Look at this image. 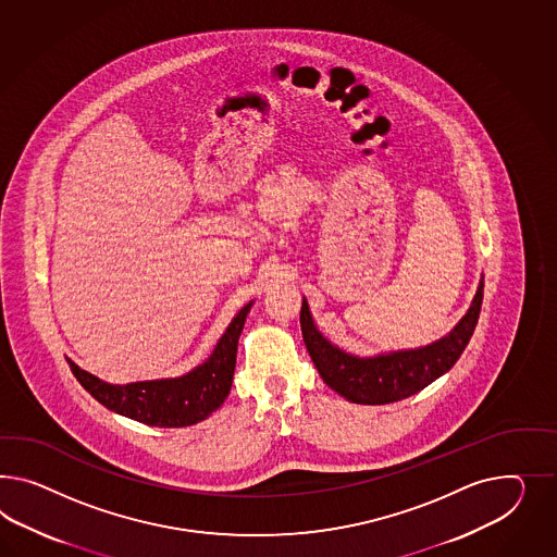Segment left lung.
<instances>
[{
    "label": "left lung",
    "instance_id": "left-lung-1",
    "mask_svg": "<svg viewBox=\"0 0 557 557\" xmlns=\"http://www.w3.org/2000/svg\"><path fill=\"white\" fill-rule=\"evenodd\" d=\"M482 289L484 284L481 280L467 314L446 336L418 348L389 350L371 357L346 352L345 348L334 345L318 331L306 298L301 300V336L318 373L331 389L343 395L350 404L385 406L425 389L456 364L476 329Z\"/></svg>",
    "mask_w": 557,
    "mask_h": 557
}]
</instances>
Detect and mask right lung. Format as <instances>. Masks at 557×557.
Instances as JSON below:
<instances>
[{
	"instance_id": "right-lung-1",
	"label": "right lung",
	"mask_w": 557,
	"mask_h": 557,
	"mask_svg": "<svg viewBox=\"0 0 557 557\" xmlns=\"http://www.w3.org/2000/svg\"><path fill=\"white\" fill-rule=\"evenodd\" d=\"M251 306L253 301L243 306L231 320L211 357L181 376L117 385L90 375L71 359L66 361L76 381L107 409L156 428L195 425L223 406L231 392L237 345Z\"/></svg>"
}]
</instances>
